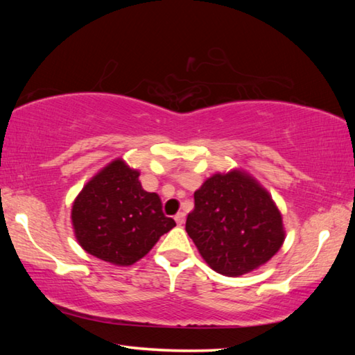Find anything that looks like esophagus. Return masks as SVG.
<instances>
[{
    "label": "esophagus",
    "mask_w": 355,
    "mask_h": 355,
    "mask_svg": "<svg viewBox=\"0 0 355 355\" xmlns=\"http://www.w3.org/2000/svg\"><path fill=\"white\" fill-rule=\"evenodd\" d=\"M184 220H186V214L184 212H178L175 215V221L178 225H183L184 224Z\"/></svg>",
    "instance_id": "34e87169"
}]
</instances>
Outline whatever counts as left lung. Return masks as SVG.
Masks as SVG:
<instances>
[{
    "mask_svg": "<svg viewBox=\"0 0 355 355\" xmlns=\"http://www.w3.org/2000/svg\"><path fill=\"white\" fill-rule=\"evenodd\" d=\"M193 198L186 232L216 273H248L281 248L282 216L268 192L244 172L215 173Z\"/></svg>",
    "mask_w": 355,
    "mask_h": 355,
    "instance_id": "obj_1",
    "label": "left lung"
}]
</instances>
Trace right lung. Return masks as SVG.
Masks as SVG:
<instances>
[{
	"mask_svg": "<svg viewBox=\"0 0 355 355\" xmlns=\"http://www.w3.org/2000/svg\"><path fill=\"white\" fill-rule=\"evenodd\" d=\"M139 175L122 160L112 162L73 205L71 221L82 248L114 266L139 261L175 225L163 214L160 197L143 189Z\"/></svg>",
	"mask_w": 355,
	"mask_h": 355,
	"instance_id": "obj_1",
	"label": "right lung"
}]
</instances>
